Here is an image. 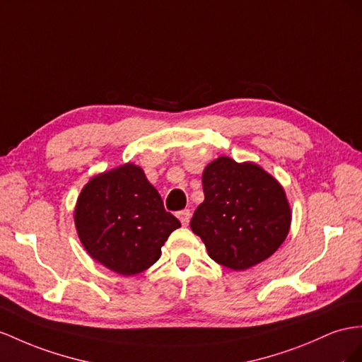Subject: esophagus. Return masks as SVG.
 <instances>
[{
	"instance_id": "obj_1",
	"label": "esophagus",
	"mask_w": 362,
	"mask_h": 362,
	"mask_svg": "<svg viewBox=\"0 0 362 362\" xmlns=\"http://www.w3.org/2000/svg\"><path fill=\"white\" fill-rule=\"evenodd\" d=\"M177 217H179V220H180V223H182L183 226H187V225L189 223L191 212H189V209H183V211H180V212H179Z\"/></svg>"
}]
</instances>
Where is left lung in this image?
<instances>
[{
	"label": "left lung",
	"mask_w": 362,
	"mask_h": 362,
	"mask_svg": "<svg viewBox=\"0 0 362 362\" xmlns=\"http://www.w3.org/2000/svg\"><path fill=\"white\" fill-rule=\"evenodd\" d=\"M202 183L205 200L189 226L216 263L245 271L283 245L291 206L281 185L262 166L221 156L206 165Z\"/></svg>",
	"instance_id": "1"
}]
</instances>
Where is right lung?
<instances>
[{"label": "right lung", "instance_id": "right-lung-1", "mask_svg": "<svg viewBox=\"0 0 362 362\" xmlns=\"http://www.w3.org/2000/svg\"><path fill=\"white\" fill-rule=\"evenodd\" d=\"M75 225L93 260L120 275H136L160 258L180 221L166 212L160 194L134 163L100 173L82 188Z\"/></svg>", "mask_w": 362, "mask_h": 362}]
</instances>
